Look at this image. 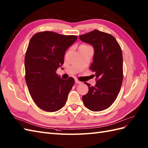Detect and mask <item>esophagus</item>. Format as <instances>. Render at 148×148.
<instances>
[{"label":"esophagus","mask_w":148,"mask_h":148,"mask_svg":"<svg viewBox=\"0 0 148 148\" xmlns=\"http://www.w3.org/2000/svg\"><path fill=\"white\" fill-rule=\"evenodd\" d=\"M75 83H76V84H81V82L79 81L78 79H75Z\"/></svg>","instance_id":"esophagus-1"}]
</instances>
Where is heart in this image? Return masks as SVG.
<instances>
[{
  "instance_id": "heart-1",
  "label": "heart",
  "mask_w": 148,
  "mask_h": 148,
  "mask_svg": "<svg viewBox=\"0 0 148 148\" xmlns=\"http://www.w3.org/2000/svg\"><path fill=\"white\" fill-rule=\"evenodd\" d=\"M84 45V46H87V45Z\"/></svg>"
}]
</instances>
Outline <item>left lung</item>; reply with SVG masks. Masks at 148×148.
Listing matches in <instances>:
<instances>
[{
    "mask_svg": "<svg viewBox=\"0 0 148 148\" xmlns=\"http://www.w3.org/2000/svg\"><path fill=\"white\" fill-rule=\"evenodd\" d=\"M79 38L94 48L93 62L90 69L95 72V86L85 82L88 92L82 97L86 107L93 112L109 108L115 101L123 81V57L121 48L112 35L95 29Z\"/></svg>",
    "mask_w": 148,
    "mask_h": 148,
    "instance_id": "8db88e82",
    "label": "left lung"
}]
</instances>
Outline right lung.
<instances>
[{
  "label": "right lung",
  "instance_id": "obj_1",
  "mask_svg": "<svg viewBox=\"0 0 148 148\" xmlns=\"http://www.w3.org/2000/svg\"><path fill=\"white\" fill-rule=\"evenodd\" d=\"M77 38L52 32H39L31 38L25 58V79L31 97L43 110L53 112L65 105L74 84L56 73L64 62L65 52Z\"/></svg>",
  "mask_w": 148,
  "mask_h": 148
}]
</instances>
